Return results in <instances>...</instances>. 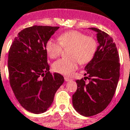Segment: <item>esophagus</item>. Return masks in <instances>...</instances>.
Here are the masks:
<instances>
[{
    "label": "esophagus",
    "mask_w": 130,
    "mask_h": 130,
    "mask_svg": "<svg viewBox=\"0 0 130 130\" xmlns=\"http://www.w3.org/2000/svg\"><path fill=\"white\" fill-rule=\"evenodd\" d=\"M65 80L66 82H68V81H70V80H72V79L71 78H69V77H65Z\"/></svg>",
    "instance_id": "obj_1"
}]
</instances>
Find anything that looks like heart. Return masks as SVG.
Returning <instances> with one entry per match:
<instances>
[{
    "label": "heart",
    "mask_w": 130,
    "mask_h": 130,
    "mask_svg": "<svg viewBox=\"0 0 130 130\" xmlns=\"http://www.w3.org/2000/svg\"><path fill=\"white\" fill-rule=\"evenodd\" d=\"M60 42L49 40L46 43V52L50 58L58 57L61 53L62 47H70L68 55L70 57L59 59L53 64L54 71L69 75L77 68L78 63L85 64L93 57L97 43L93 38L87 36L78 31H69L62 34L58 38Z\"/></svg>",
    "instance_id": "b5f03b06"
}]
</instances>
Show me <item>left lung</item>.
Wrapping results in <instances>:
<instances>
[{
  "label": "left lung",
  "mask_w": 130,
  "mask_h": 130,
  "mask_svg": "<svg viewBox=\"0 0 130 130\" xmlns=\"http://www.w3.org/2000/svg\"><path fill=\"white\" fill-rule=\"evenodd\" d=\"M99 45L93 57L85 67L89 83L77 80L73 105L78 113L92 116L103 111L111 102L120 78V58L115 43L108 34L96 28Z\"/></svg>",
  "instance_id": "left-lung-1"
}]
</instances>
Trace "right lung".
Listing matches in <instances>:
<instances>
[{
    "instance_id": "right-lung-1",
    "label": "right lung",
    "mask_w": 130,
    "mask_h": 130,
    "mask_svg": "<svg viewBox=\"0 0 130 130\" xmlns=\"http://www.w3.org/2000/svg\"><path fill=\"white\" fill-rule=\"evenodd\" d=\"M59 28L34 26L25 28L10 47V84L20 104L34 114L47 111L64 82L59 73H50L45 49L47 42Z\"/></svg>"
}]
</instances>
